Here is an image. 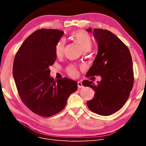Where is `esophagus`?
Returning <instances> with one entry per match:
<instances>
[{
    "label": "esophagus",
    "instance_id": "1",
    "mask_svg": "<svg viewBox=\"0 0 146 146\" xmlns=\"http://www.w3.org/2000/svg\"><path fill=\"white\" fill-rule=\"evenodd\" d=\"M78 86L79 89L83 88V86L82 85V83L81 82H78Z\"/></svg>",
    "mask_w": 146,
    "mask_h": 146
}]
</instances>
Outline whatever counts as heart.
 Segmentation results:
<instances>
[{
    "instance_id": "1",
    "label": "heart",
    "mask_w": 146,
    "mask_h": 146,
    "mask_svg": "<svg viewBox=\"0 0 146 146\" xmlns=\"http://www.w3.org/2000/svg\"><path fill=\"white\" fill-rule=\"evenodd\" d=\"M71 38L77 43L83 51H89L92 46V39L90 35L85 31L79 30L74 31L71 34ZM66 41L64 38L60 39L55 46L54 52L57 57H60L63 55L65 48ZM67 74L72 76L76 77L78 74L77 68L74 65L68 66L66 68Z\"/></svg>"
}]
</instances>
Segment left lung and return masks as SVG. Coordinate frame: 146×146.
<instances>
[{
    "label": "left lung",
    "mask_w": 146,
    "mask_h": 146,
    "mask_svg": "<svg viewBox=\"0 0 146 146\" xmlns=\"http://www.w3.org/2000/svg\"><path fill=\"white\" fill-rule=\"evenodd\" d=\"M98 45V52L88 76H101L102 80L95 85L84 80V86L95 92L94 98L87 102L89 109L101 115H110L119 111L129 98L134 84L131 54L127 45L110 31L89 28Z\"/></svg>",
    "instance_id": "left-lung-1"
}]
</instances>
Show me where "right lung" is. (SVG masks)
<instances>
[{
  "mask_svg": "<svg viewBox=\"0 0 146 146\" xmlns=\"http://www.w3.org/2000/svg\"><path fill=\"white\" fill-rule=\"evenodd\" d=\"M64 33L40 29L31 34L15 55L13 76L25 105L38 115L48 117L62 111L68 96L78 89V83L66 78L54 80L49 66L57 56L55 46Z\"/></svg>",
  "mask_w": 146,
  "mask_h": 146,
  "instance_id": "right-lung-1",
  "label": "right lung"
}]
</instances>
